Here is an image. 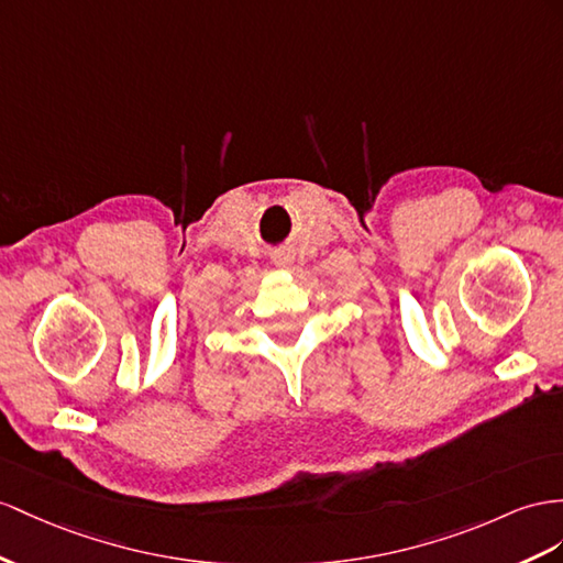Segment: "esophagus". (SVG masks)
I'll return each mask as SVG.
<instances>
[{"instance_id": "esophagus-1", "label": "esophagus", "mask_w": 563, "mask_h": 563, "mask_svg": "<svg viewBox=\"0 0 563 563\" xmlns=\"http://www.w3.org/2000/svg\"><path fill=\"white\" fill-rule=\"evenodd\" d=\"M273 262H276V266H287L290 264V252H278L273 256Z\"/></svg>"}]
</instances>
